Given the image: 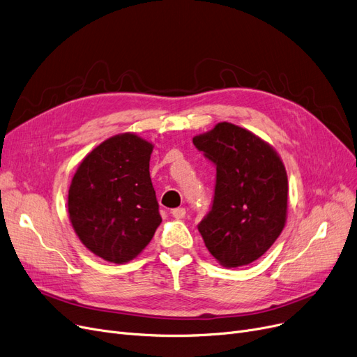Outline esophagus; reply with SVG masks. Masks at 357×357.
Returning <instances> with one entry per match:
<instances>
[{
	"instance_id": "obj_1",
	"label": "esophagus",
	"mask_w": 357,
	"mask_h": 357,
	"mask_svg": "<svg viewBox=\"0 0 357 357\" xmlns=\"http://www.w3.org/2000/svg\"><path fill=\"white\" fill-rule=\"evenodd\" d=\"M170 213H172L175 219H183L185 214H187V210H185L183 207H178V208H174Z\"/></svg>"
}]
</instances>
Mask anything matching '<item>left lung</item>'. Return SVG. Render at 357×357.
Returning <instances> with one entry per match:
<instances>
[{"label": "left lung", "instance_id": "left-lung-1", "mask_svg": "<svg viewBox=\"0 0 357 357\" xmlns=\"http://www.w3.org/2000/svg\"><path fill=\"white\" fill-rule=\"evenodd\" d=\"M192 143L215 166L213 204L198 225L207 250L223 267L251 264L284 227V165L266 142L229 122Z\"/></svg>", "mask_w": 357, "mask_h": 357}]
</instances>
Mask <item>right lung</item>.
Returning a JSON list of instances; mask_svg holds the SVG:
<instances>
[{
	"mask_svg": "<svg viewBox=\"0 0 357 357\" xmlns=\"http://www.w3.org/2000/svg\"><path fill=\"white\" fill-rule=\"evenodd\" d=\"M153 144L135 134L107 138L71 181L70 220L93 254L123 264L140 254L162 223L150 179Z\"/></svg>",
	"mask_w": 357,
	"mask_h": 357,
	"instance_id": "1",
	"label": "right lung"
}]
</instances>
